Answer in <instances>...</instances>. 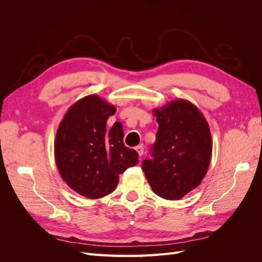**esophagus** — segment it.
Returning a JSON list of instances; mask_svg holds the SVG:
<instances>
[{"label":"esophagus","instance_id":"1","mask_svg":"<svg viewBox=\"0 0 262 262\" xmlns=\"http://www.w3.org/2000/svg\"><path fill=\"white\" fill-rule=\"evenodd\" d=\"M136 150H137V153H138L139 156H142V155L144 154V147L142 146V145H138V146L136 147Z\"/></svg>","mask_w":262,"mask_h":262}]
</instances>
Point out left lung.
<instances>
[{
	"mask_svg": "<svg viewBox=\"0 0 262 262\" xmlns=\"http://www.w3.org/2000/svg\"><path fill=\"white\" fill-rule=\"evenodd\" d=\"M158 131L152 160L142 163L153 191L178 200L195 189L207 175L212 156L210 126L192 102L171 100L153 109Z\"/></svg>",
	"mask_w": 262,
	"mask_h": 262,
	"instance_id": "obj_1",
	"label": "left lung"
}]
</instances>
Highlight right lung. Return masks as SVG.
Segmentation results:
<instances>
[{
    "mask_svg": "<svg viewBox=\"0 0 262 262\" xmlns=\"http://www.w3.org/2000/svg\"><path fill=\"white\" fill-rule=\"evenodd\" d=\"M115 114L114 105L89 95L69 108L55 134L54 158L62 179L89 199L112 193L119 175L139 163L136 150L123 144L120 122L106 131Z\"/></svg>",
    "mask_w": 262,
    "mask_h": 262,
    "instance_id": "add662e5",
    "label": "right lung"
}]
</instances>
